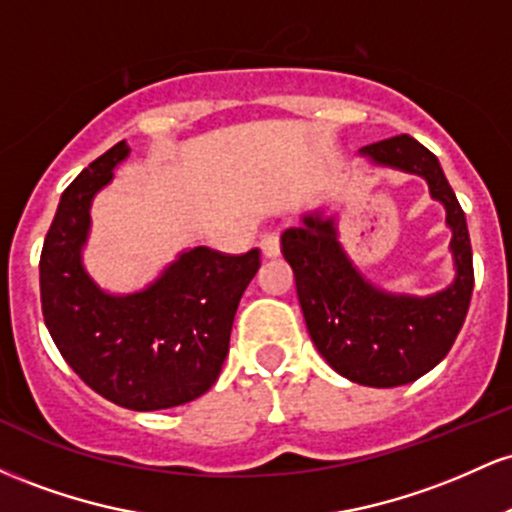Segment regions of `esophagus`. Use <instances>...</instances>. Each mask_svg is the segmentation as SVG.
<instances>
[{"instance_id": "esophagus-1", "label": "esophagus", "mask_w": 512, "mask_h": 512, "mask_svg": "<svg viewBox=\"0 0 512 512\" xmlns=\"http://www.w3.org/2000/svg\"><path fill=\"white\" fill-rule=\"evenodd\" d=\"M260 248H262V255L264 257H276V255H279V252H281L279 233H267V236H262Z\"/></svg>"}]
</instances>
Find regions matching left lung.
I'll return each instance as SVG.
<instances>
[{"mask_svg": "<svg viewBox=\"0 0 512 512\" xmlns=\"http://www.w3.org/2000/svg\"><path fill=\"white\" fill-rule=\"evenodd\" d=\"M361 156L428 182L431 197L448 214L455 281L426 298L375 289L346 257L334 219L320 214L303 216V226L286 228L281 252L296 276L305 325L322 358L358 385L397 387L438 366L455 344L472 301V245L460 202L438 158L424 144L399 134L363 146Z\"/></svg>", "mask_w": 512, "mask_h": 512, "instance_id": "left-lung-1", "label": "left lung"}]
</instances>
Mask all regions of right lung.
Segmentation results:
<instances>
[{
  "label": "right lung",
  "mask_w": 512,
  "mask_h": 512,
  "mask_svg": "<svg viewBox=\"0 0 512 512\" xmlns=\"http://www.w3.org/2000/svg\"><path fill=\"white\" fill-rule=\"evenodd\" d=\"M127 156V144H115L62 192L40 252V303L52 342L91 390L117 407L156 411L192 402L216 383L260 250L226 255L202 245L144 291L98 289L81 264L88 211Z\"/></svg>",
  "instance_id": "obj_1"
}]
</instances>
